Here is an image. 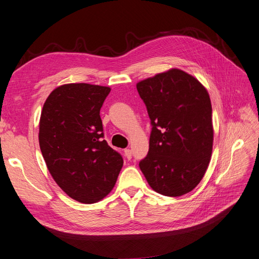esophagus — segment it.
Here are the masks:
<instances>
[{"label": "esophagus", "instance_id": "esophagus-1", "mask_svg": "<svg viewBox=\"0 0 259 259\" xmlns=\"http://www.w3.org/2000/svg\"><path fill=\"white\" fill-rule=\"evenodd\" d=\"M124 155H125V157L130 160L132 158V151L130 149H125L124 150Z\"/></svg>", "mask_w": 259, "mask_h": 259}]
</instances>
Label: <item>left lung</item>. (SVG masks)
<instances>
[{"instance_id": "obj_1", "label": "left lung", "mask_w": 259, "mask_h": 259, "mask_svg": "<svg viewBox=\"0 0 259 259\" xmlns=\"http://www.w3.org/2000/svg\"><path fill=\"white\" fill-rule=\"evenodd\" d=\"M152 132L140 170L151 188L181 196L193 190L208 168L212 152L211 102L201 82L180 69H170L137 82Z\"/></svg>"}]
</instances>
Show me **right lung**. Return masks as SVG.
<instances>
[{"mask_svg":"<svg viewBox=\"0 0 259 259\" xmlns=\"http://www.w3.org/2000/svg\"><path fill=\"white\" fill-rule=\"evenodd\" d=\"M109 87L85 82L55 88L39 122V146L56 184L73 200L92 204L112 190L121 155L103 140L100 110Z\"/></svg>","mask_w":259,"mask_h":259,"instance_id":"add662e5","label":"right lung"}]
</instances>
